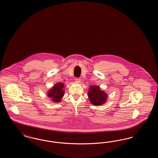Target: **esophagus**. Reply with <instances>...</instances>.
I'll return each instance as SVG.
<instances>
[{"label": "esophagus", "instance_id": "34e87169", "mask_svg": "<svg viewBox=\"0 0 158 158\" xmlns=\"http://www.w3.org/2000/svg\"><path fill=\"white\" fill-rule=\"evenodd\" d=\"M75 81L76 82H81V79H80V78H75Z\"/></svg>", "mask_w": 158, "mask_h": 158}]
</instances>
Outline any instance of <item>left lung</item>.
Instances as JSON below:
<instances>
[{"label": "left lung", "instance_id": "left-lung-1", "mask_svg": "<svg viewBox=\"0 0 158 158\" xmlns=\"http://www.w3.org/2000/svg\"><path fill=\"white\" fill-rule=\"evenodd\" d=\"M89 89L88 96L92 105L99 106L106 102L108 95L104 90L101 89L100 87L97 85H92Z\"/></svg>", "mask_w": 158, "mask_h": 158}]
</instances>
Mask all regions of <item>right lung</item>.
<instances>
[{"mask_svg":"<svg viewBox=\"0 0 158 158\" xmlns=\"http://www.w3.org/2000/svg\"><path fill=\"white\" fill-rule=\"evenodd\" d=\"M64 85L63 83L58 82L53 85V87L47 92V97L50 98L53 102L58 103L61 101L64 96Z\"/></svg>","mask_w":158,"mask_h":158,"instance_id":"1","label":"right lung"}]
</instances>
